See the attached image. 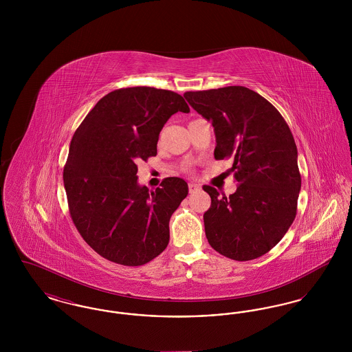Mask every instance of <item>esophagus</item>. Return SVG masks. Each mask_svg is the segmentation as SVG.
Wrapping results in <instances>:
<instances>
[{
    "mask_svg": "<svg viewBox=\"0 0 352 352\" xmlns=\"http://www.w3.org/2000/svg\"><path fill=\"white\" fill-rule=\"evenodd\" d=\"M201 190V186L197 184H188V191H190V194H194V192H197V191H199Z\"/></svg>",
    "mask_w": 352,
    "mask_h": 352,
    "instance_id": "esophagus-1",
    "label": "esophagus"
}]
</instances>
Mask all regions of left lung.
<instances>
[{
	"label": "left lung",
	"instance_id": "obj_1",
	"mask_svg": "<svg viewBox=\"0 0 352 352\" xmlns=\"http://www.w3.org/2000/svg\"><path fill=\"white\" fill-rule=\"evenodd\" d=\"M184 96L212 122L215 160H234V194L226 197L203 186L211 197L203 215L207 240L228 258H257L284 237L297 214L301 174L293 134L281 113L247 87L188 91Z\"/></svg>",
	"mask_w": 352,
	"mask_h": 352
}]
</instances>
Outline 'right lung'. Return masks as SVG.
<instances>
[{"label": "right lung", "mask_w": 352, "mask_h": 352, "mask_svg": "<svg viewBox=\"0 0 352 352\" xmlns=\"http://www.w3.org/2000/svg\"><path fill=\"white\" fill-rule=\"evenodd\" d=\"M177 112L190 108L173 91L120 88L98 101L71 140L63 170L69 215L112 263L144 265L168 247V221L188 187L168 177L149 191L137 184V162L157 154L160 132Z\"/></svg>", "instance_id": "obj_1"}]
</instances>
